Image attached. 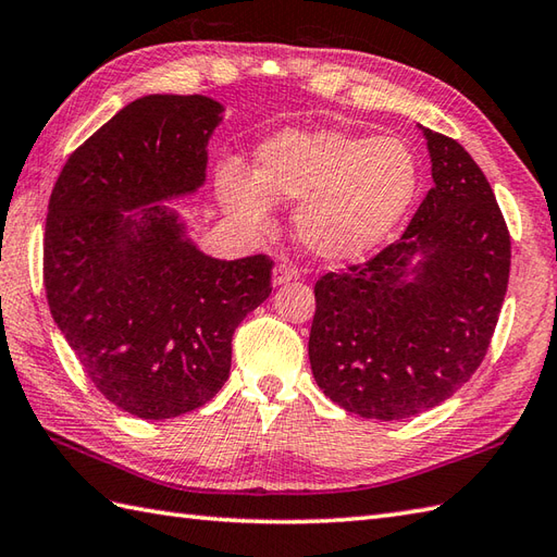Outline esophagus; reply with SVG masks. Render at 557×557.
<instances>
[{
    "label": "esophagus",
    "instance_id": "esophagus-1",
    "mask_svg": "<svg viewBox=\"0 0 557 557\" xmlns=\"http://www.w3.org/2000/svg\"><path fill=\"white\" fill-rule=\"evenodd\" d=\"M296 277H299V270H296L289 263H280L273 270V284H275V287H280V284H287V282L296 280Z\"/></svg>",
    "mask_w": 557,
    "mask_h": 557
}]
</instances>
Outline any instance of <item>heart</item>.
Listing matches in <instances>:
<instances>
[{"label": "heart", "instance_id": "1", "mask_svg": "<svg viewBox=\"0 0 557 557\" xmlns=\"http://www.w3.org/2000/svg\"><path fill=\"white\" fill-rule=\"evenodd\" d=\"M422 183L416 149L398 135L368 137L342 127L282 131L256 149V173L220 165L225 211L265 227L273 201H299L294 235L320 261H356L392 237Z\"/></svg>", "mask_w": 557, "mask_h": 557}]
</instances>
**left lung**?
<instances>
[{
    "label": "left lung",
    "mask_w": 557,
    "mask_h": 557,
    "mask_svg": "<svg viewBox=\"0 0 557 557\" xmlns=\"http://www.w3.org/2000/svg\"><path fill=\"white\" fill-rule=\"evenodd\" d=\"M434 187L404 237L315 282L308 358L360 418L406 420L454 396L486 356L510 275V235L482 168L422 127Z\"/></svg>",
    "instance_id": "8db88e82"
}]
</instances>
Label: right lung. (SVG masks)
Wrapping results in <instances>:
<instances>
[{
	"label": "right lung",
	"instance_id": "obj_1",
	"mask_svg": "<svg viewBox=\"0 0 557 557\" xmlns=\"http://www.w3.org/2000/svg\"><path fill=\"white\" fill-rule=\"evenodd\" d=\"M223 111L201 95L135 99L71 153L49 197L51 318L97 389L141 420L211 400L232 334L273 292L268 256H206L163 203L203 187Z\"/></svg>",
	"mask_w": 557,
	"mask_h": 557
}]
</instances>
